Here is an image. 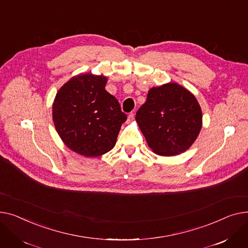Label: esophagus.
<instances>
[{"instance_id":"1","label":"esophagus","mask_w":248,"mask_h":248,"mask_svg":"<svg viewBox=\"0 0 248 248\" xmlns=\"http://www.w3.org/2000/svg\"><path fill=\"white\" fill-rule=\"evenodd\" d=\"M133 119H134V113H129V115H128V121L131 122Z\"/></svg>"}]
</instances>
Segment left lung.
Segmentation results:
<instances>
[{
	"instance_id": "obj_1",
	"label": "left lung",
	"mask_w": 248,
	"mask_h": 248,
	"mask_svg": "<svg viewBox=\"0 0 248 248\" xmlns=\"http://www.w3.org/2000/svg\"><path fill=\"white\" fill-rule=\"evenodd\" d=\"M136 122L154 153L175 156L190 148L198 137L202 111L190 91L170 82L148 91Z\"/></svg>"
}]
</instances>
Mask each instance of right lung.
Segmentation results:
<instances>
[{
    "label": "right lung",
    "instance_id": "1",
    "mask_svg": "<svg viewBox=\"0 0 248 248\" xmlns=\"http://www.w3.org/2000/svg\"><path fill=\"white\" fill-rule=\"evenodd\" d=\"M108 79L85 73L72 77L57 92L53 122L66 146L86 157L109 152L127 116L105 90Z\"/></svg>",
    "mask_w": 248,
    "mask_h": 248
}]
</instances>
